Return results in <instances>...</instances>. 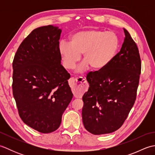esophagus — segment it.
Here are the masks:
<instances>
[{"instance_id":"1","label":"esophagus","mask_w":155,"mask_h":155,"mask_svg":"<svg viewBox=\"0 0 155 155\" xmlns=\"http://www.w3.org/2000/svg\"><path fill=\"white\" fill-rule=\"evenodd\" d=\"M70 85L72 93L75 97L83 94L87 90V81L83 77L71 78L70 79Z\"/></svg>"}]
</instances>
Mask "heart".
I'll use <instances>...</instances> for the list:
<instances>
[{
  "instance_id": "obj_1",
  "label": "heart",
  "mask_w": 155,
  "mask_h": 155,
  "mask_svg": "<svg viewBox=\"0 0 155 155\" xmlns=\"http://www.w3.org/2000/svg\"><path fill=\"white\" fill-rule=\"evenodd\" d=\"M119 39L113 32L88 30L78 32L71 38L70 44L61 42L59 50L65 67L73 69L83 54L84 62L77 71L83 72L88 67L100 70L107 66L116 56Z\"/></svg>"
}]
</instances>
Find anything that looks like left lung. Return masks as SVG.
Masks as SVG:
<instances>
[{
	"mask_svg": "<svg viewBox=\"0 0 155 155\" xmlns=\"http://www.w3.org/2000/svg\"><path fill=\"white\" fill-rule=\"evenodd\" d=\"M119 52L104 68L89 72L83 97L84 128L95 134L114 132L123 124L137 97L141 72L139 48L126 29Z\"/></svg>",
	"mask_w": 155,
	"mask_h": 155,
	"instance_id": "obj_1",
	"label": "left lung"
}]
</instances>
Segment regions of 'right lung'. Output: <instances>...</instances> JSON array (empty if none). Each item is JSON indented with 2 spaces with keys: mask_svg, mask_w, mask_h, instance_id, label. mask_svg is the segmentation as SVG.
Wrapping results in <instances>:
<instances>
[{
  "mask_svg": "<svg viewBox=\"0 0 155 155\" xmlns=\"http://www.w3.org/2000/svg\"><path fill=\"white\" fill-rule=\"evenodd\" d=\"M61 30L34 29L20 45L12 62V93L20 117L42 133L54 132L72 98L71 75L61 64Z\"/></svg>",
  "mask_w": 155,
  "mask_h": 155,
  "instance_id": "right-lung-1",
  "label": "right lung"
}]
</instances>
